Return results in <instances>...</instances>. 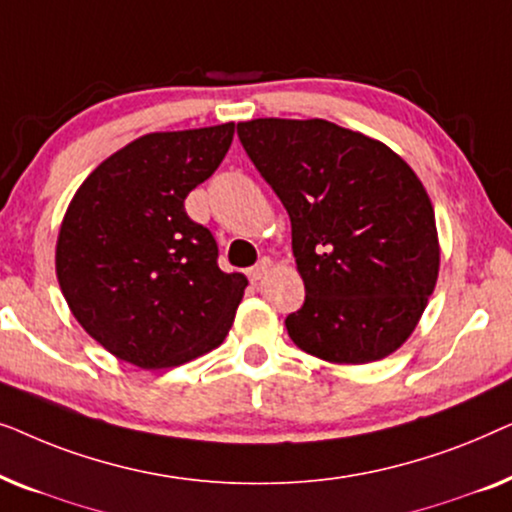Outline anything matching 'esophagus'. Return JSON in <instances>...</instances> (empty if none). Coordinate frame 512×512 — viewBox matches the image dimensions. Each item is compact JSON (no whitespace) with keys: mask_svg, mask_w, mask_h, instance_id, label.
Wrapping results in <instances>:
<instances>
[{"mask_svg":"<svg viewBox=\"0 0 512 512\" xmlns=\"http://www.w3.org/2000/svg\"><path fill=\"white\" fill-rule=\"evenodd\" d=\"M270 268H272V261H270V258H263L261 263L254 265V268L249 270V279H251V282H261V279L270 272Z\"/></svg>","mask_w":512,"mask_h":512,"instance_id":"34e87169","label":"esophagus"}]
</instances>
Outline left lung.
<instances>
[{"label": "left lung", "mask_w": 512, "mask_h": 512, "mask_svg": "<svg viewBox=\"0 0 512 512\" xmlns=\"http://www.w3.org/2000/svg\"><path fill=\"white\" fill-rule=\"evenodd\" d=\"M240 142L282 200L305 303L286 317L303 352L370 363L396 352L436 289L429 193L387 144L324 118H254Z\"/></svg>", "instance_id": "1"}]
</instances>
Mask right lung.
Segmentation results:
<instances>
[{
	"mask_svg": "<svg viewBox=\"0 0 512 512\" xmlns=\"http://www.w3.org/2000/svg\"><path fill=\"white\" fill-rule=\"evenodd\" d=\"M233 135L235 123L151 132L97 165L69 202L55 244L62 296L116 359L172 368L226 340L247 277L216 265V240L184 200Z\"/></svg>",
	"mask_w": 512,
	"mask_h": 512,
	"instance_id": "right-lung-1",
	"label": "right lung"
}]
</instances>
